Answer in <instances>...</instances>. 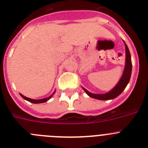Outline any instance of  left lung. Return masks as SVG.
Returning a JSON list of instances; mask_svg holds the SVG:
<instances>
[{"instance_id": "1", "label": "left lung", "mask_w": 148, "mask_h": 148, "mask_svg": "<svg viewBox=\"0 0 148 148\" xmlns=\"http://www.w3.org/2000/svg\"><path fill=\"white\" fill-rule=\"evenodd\" d=\"M125 52H126V58H125V66L124 73L122 74L121 79L118 84H116V87L110 91L104 94H94L91 93L89 91H87L86 89L84 87L83 90L85 91L86 93L93 99H99V100H110V99H113L120 95L123 92V90H125V87H127V84L130 82V78L131 76L132 72V62H131V56H130V51L128 49L127 46L125 43Z\"/></svg>"}]
</instances>
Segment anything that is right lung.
I'll return each instance as SVG.
<instances>
[{
  "label": "right lung",
  "instance_id": "1",
  "mask_svg": "<svg viewBox=\"0 0 148 148\" xmlns=\"http://www.w3.org/2000/svg\"><path fill=\"white\" fill-rule=\"evenodd\" d=\"M55 93V92H53L52 95L49 96V97L48 98H45V99H29V98H27L26 97V96H24V95H23L22 94H20L21 96L23 99H24L25 100L28 101H29V102L31 103H34V104H40V103H44V102H46V101H47L48 100H49V99L52 98V96L53 95V94Z\"/></svg>",
  "mask_w": 148,
  "mask_h": 148
}]
</instances>
